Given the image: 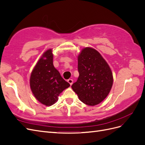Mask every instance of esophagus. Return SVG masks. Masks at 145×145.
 Instances as JSON below:
<instances>
[{
  "instance_id": "1",
  "label": "esophagus",
  "mask_w": 145,
  "mask_h": 145,
  "mask_svg": "<svg viewBox=\"0 0 145 145\" xmlns=\"http://www.w3.org/2000/svg\"><path fill=\"white\" fill-rule=\"evenodd\" d=\"M68 82L69 83L70 85H72V84L73 83V80L71 79V78H69V79L68 80Z\"/></svg>"
}]
</instances>
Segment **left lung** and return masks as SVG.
<instances>
[{"instance_id":"left-lung-1","label":"left lung","mask_w":145,"mask_h":145,"mask_svg":"<svg viewBox=\"0 0 145 145\" xmlns=\"http://www.w3.org/2000/svg\"><path fill=\"white\" fill-rule=\"evenodd\" d=\"M79 76L71 86L83 103L95 106L106 98L112 86L111 68L94 48H83L78 56Z\"/></svg>"}]
</instances>
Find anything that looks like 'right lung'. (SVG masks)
Wrapping results in <instances>:
<instances>
[{"instance_id": "1", "label": "right lung", "mask_w": 145, "mask_h": 145, "mask_svg": "<svg viewBox=\"0 0 145 145\" xmlns=\"http://www.w3.org/2000/svg\"><path fill=\"white\" fill-rule=\"evenodd\" d=\"M70 86L53 65V54L50 49L43 54L30 77V87L36 99L43 105L51 106L59 94Z\"/></svg>"}]
</instances>
